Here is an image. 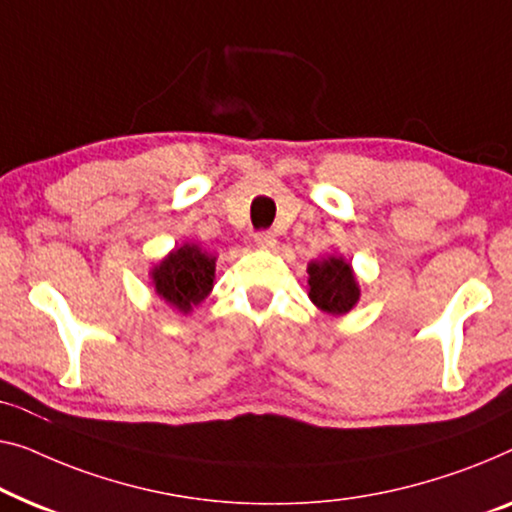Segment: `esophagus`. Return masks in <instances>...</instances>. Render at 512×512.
Listing matches in <instances>:
<instances>
[{"label":"esophagus","mask_w":512,"mask_h":512,"mask_svg":"<svg viewBox=\"0 0 512 512\" xmlns=\"http://www.w3.org/2000/svg\"><path fill=\"white\" fill-rule=\"evenodd\" d=\"M256 247L258 249H274V247H277V235L270 233V231L256 233Z\"/></svg>","instance_id":"obj_1"}]
</instances>
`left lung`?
<instances>
[{
  "label": "left lung",
  "mask_w": 512,
  "mask_h": 512,
  "mask_svg": "<svg viewBox=\"0 0 512 512\" xmlns=\"http://www.w3.org/2000/svg\"><path fill=\"white\" fill-rule=\"evenodd\" d=\"M309 300L330 316H346L360 300V284L344 256H325L307 265Z\"/></svg>",
  "instance_id": "8db88e82"
}]
</instances>
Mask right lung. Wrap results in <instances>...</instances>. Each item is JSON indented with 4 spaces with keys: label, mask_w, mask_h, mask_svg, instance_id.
Returning a JSON list of instances; mask_svg holds the SVG:
<instances>
[{
    "label": "right lung",
    "mask_w": 512,
    "mask_h": 512,
    "mask_svg": "<svg viewBox=\"0 0 512 512\" xmlns=\"http://www.w3.org/2000/svg\"><path fill=\"white\" fill-rule=\"evenodd\" d=\"M217 256L201 244L184 242L150 270L154 293L173 311L189 314L212 293Z\"/></svg>",
    "instance_id": "obj_1"
}]
</instances>
